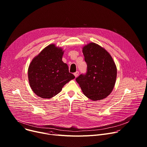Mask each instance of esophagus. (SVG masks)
Masks as SVG:
<instances>
[{
  "instance_id": "34e87169",
  "label": "esophagus",
  "mask_w": 147,
  "mask_h": 147,
  "mask_svg": "<svg viewBox=\"0 0 147 147\" xmlns=\"http://www.w3.org/2000/svg\"><path fill=\"white\" fill-rule=\"evenodd\" d=\"M78 74H79V72H78V71H77L76 72H75V73H74V75L76 77H77L78 76Z\"/></svg>"
}]
</instances>
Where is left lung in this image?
<instances>
[{"label": "left lung", "mask_w": 147, "mask_h": 147, "mask_svg": "<svg viewBox=\"0 0 147 147\" xmlns=\"http://www.w3.org/2000/svg\"><path fill=\"white\" fill-rule=\"evenodd\" d=\"M87 67L76 80L87 97L93 100L105 98L112 91L115 84L117 69L109 53L95 43L82 49Z\"/></svg>", "instance_id": "1"}]
</instances>
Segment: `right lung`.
I'll list each match as a JSON object with an SVG mask.
<instances>
[{
  "label": "right lung",
  "mask_w": 147,
  "mask_h": 147,
  "mask_svg": "<svg viewBox=\"0 0 147 147\" xmlns=\"http://www.w3.org/2000/svg\"><path fill=\"white\" fill-rule=\"evenodd\" d=\"M63 52L52 44L41 51L30 65L28 74L34 92L43 98L59 94L66 83L75 78L62 61Z\"/></svg>",
  "instance_id": "right-lung-1"
}]
</instances>
